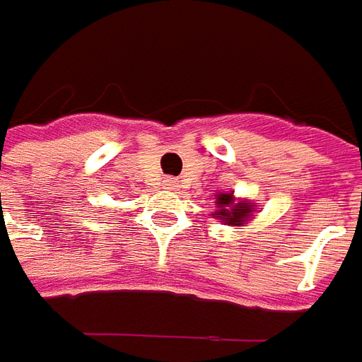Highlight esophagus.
Segmentation results:
<instances>
[{
  "label": "esophagus",
  "mask_w": 362,
  "mask_h": 362,
  "mask_svg": "<svg viewBox=\"0 0 362 362\" xmlns=\"http://www.w3.org/2000/svg\"><path fill=\"white\" fill-rule=\"evenodd\" d=\"M164 184H166V188L174 190V188L178 186V180H174V178H166V180H164Z\"/></svg>",
  "instance_id": "1"
}]
</instances>
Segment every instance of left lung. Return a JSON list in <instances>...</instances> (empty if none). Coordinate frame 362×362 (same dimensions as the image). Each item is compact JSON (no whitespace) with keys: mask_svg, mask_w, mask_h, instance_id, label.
Wrapping results in <instances>:
<instances>
[{"mask_svg":"<svg viewBox=\"0 0 362 362\" xmlns=\"http://www.w3.org/2000/svg\"><path fill=\"white\" fill-rule=\"evenodd\" d=\"M216 212H212V218L228 226H246L255 216V202L234 198V192L216 194Z\"/></svg>","mask_w":362,"mask_h":362,"instance_id":"1","label":"left lung"}]
</instances>
